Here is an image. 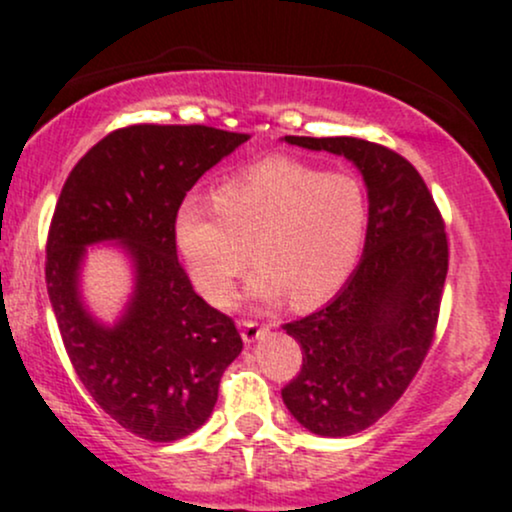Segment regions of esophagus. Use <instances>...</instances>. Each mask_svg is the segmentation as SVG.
<instances>
[{
    "mask_svg": "<svg viewBox=\"0 0 512 512\" xmlns=\"http://www.w3.org/2000/svg\"><path fill=\"white\" fill-rule=\"evenodd\" d=\"M269 332L267 325H257V322H243V342L245 344H255L257 339H262L264 334Z\"/></svg>",
    "mask_w": 512,
    "mask_h": 512,
    "instance_id": "obj_1",
    "label": "esophagus"
}]
</instances>
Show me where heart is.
<instances>
[{
    "label": "heart",
    "mask_w": 512,
    "mask_h": 512,
    "mask_svg": "<svg viewBox=\"0 0 512 512\" xmlns=\"http://www.w3.org/2000/svg\"><path fill=\"white\" fill-rule=\"evenodd\" d=\"M175 248L211 305H228L248 264L260 269L248 296L260 305H313L344 284L366 238V197L344 173L269 156L221 182L211 207L187 199L175 214Z\"/></svg>",
    "instance_id": "1"
}]
</instances>
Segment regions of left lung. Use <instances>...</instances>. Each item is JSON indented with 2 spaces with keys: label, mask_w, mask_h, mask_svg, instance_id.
<instances>
[{
  "label": "left lung",
  "mask_w": 512,
  "mask_h": 512,
  "mask_svg": "<svg viewBox=\"0 0 512 512\" xmlns=\"http://www.w3.org/2000/svg\"><path fill=\"white\" fill-rule=\"evenodd\" d=\"M344 156L368 192L366 245L342 291L284 330L301 344V373L281 390L286 409L315 436L373 426L424 363L448 274V238L426 182L407 158L356 137H284Z\"/></svg>",
  "instance_id": "1"
}]
</instances>
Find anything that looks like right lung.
Here are the masks:
<instances>
[{
  "label": "right lung",
  "instance_id": "1",
  "mask_svg": "<svg viewBox=\"0 0 512 512\" xmlns=\"http://www.w3.org/2000/svg\"><path fill=\"white\" fill-rule=\"evenodd\" d=\"M248 139L204 125H132L93 146L62 187L45 262L52 313L88 395L144 440L173 443L207 424L223 370L243 351L231 317L192 289L173 226L192 185ZM93 244H117L133 269L115 323L93 316L80 291Z\"/></svg>",
  "mask_w": 512,
  "mask_h": 512
}]
</instances>
